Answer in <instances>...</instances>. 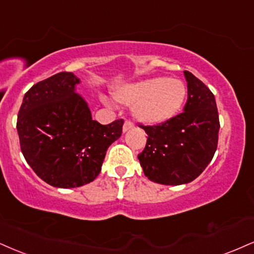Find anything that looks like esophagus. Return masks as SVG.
<instances>
[{
  "label": "esophagus",
  "instance_id": "34e87169",
  "mask_svg": "<svg viewBox=\"0 0 254 254\" xmlns=\"http://www.w3.org/2000/svg\"><path fill=\"white\" fill-rule=\"evenodd\" d=\"M133 127H135V125H133L132 122H131V121H125V123L123 125V131H124V132H127V130L132 129Z\"/></svg>",
  "mask_w": 254,
  "mask_h": 254
}]
</instances>
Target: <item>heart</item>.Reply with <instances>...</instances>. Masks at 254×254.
<instances>
[{
  "label": "heart",
  "instance_id": "obj_1",
  "mask_svg": "<svg viewBox=\"0 0 254 254\" xmlns=\"http://www.w3.org/2000/svg\"><path fill=\"white\" fill-rule=\"evenodd\" d=\"M187 97L181 79L157 77L127 85L116 92L118 102L133 105V116L145 124H160L179 114Z\"/></svg>",
  "mask_w": 254,
  "mask_h": 254
}]
</instances>
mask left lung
<instances>
[{
  "label": "left lung",
  "mask_w": 254,
  "mask_h": 254,
  "mask_svg": "<svg viewBox=\"0 0 254 254\" xmlns=\"http://www.w3.org/2000/svg\"><path fill=\"white\" fill-rule=\"evenodd\" d=\"M188 99L183 112L158 125H139L148 135L138 155L143 173L152 182L179 186L191 182L214 156L219 115L214 94L190 72L185 71Z\"/></svg>",
  "instance_id": "1"
}]
</instances>
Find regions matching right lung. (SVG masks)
<instances>
[{"instance_id":"1","label":"right lung","mask_w":254,"mask_h":254,"mask_svg":"<svg viewBox=\"0 0 254 254\" xmlns=\"http://www.w3.org/2000/svg\"><path fill=\"white\" fill-rule=\"evenodd\" d=\"M71 72L39 81L23 97L16 129L27 163L46 183L75 188L92 182L106 150L123 131V119L108 125L93 121L87 103L75 92Z\"/></svg>"}]
</instances>
